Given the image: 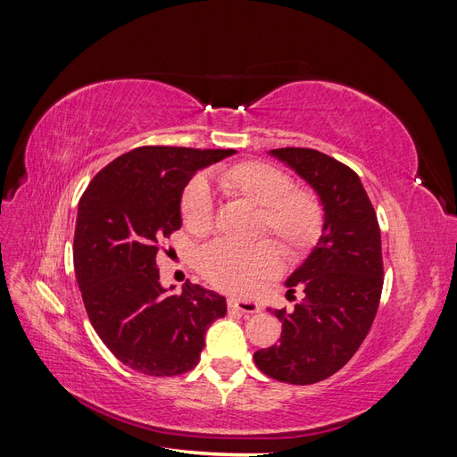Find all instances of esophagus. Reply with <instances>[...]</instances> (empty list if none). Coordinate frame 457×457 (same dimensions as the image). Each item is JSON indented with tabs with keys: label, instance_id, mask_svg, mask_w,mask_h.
<instances>
[{
	"label": "esophagus",
	"instance_id": "34e87169",
	"mask_svg": "<svg viewBox=\"0 0 457 457\" xmlns=\"http://www.w3.org/2000/svg\"><path fill=\"white\" fill-rule=\"evenodd\" d=\"M228 309L232 311H238V312H244V314H253V312H259V305L253 301H242V299H234L230 297L228 301Z\"/></svg>",
	"mask_w": 457,
	"mask_h": 457
}]
</instances>
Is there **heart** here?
Masks as SVG:
<instances>
[{
    "instance_id": "b5f03b06",
    "label": "heart",
    "mask_w": 457,
    "mask_h": 457,
    "mask_svg": "<svg viewBox=\"0 0 457 457\" xmlns=\"http://www.w3.org/2000/svg\"><path fill=\"white\" fill-rule=\"evenodd\" d=\"M215 183L228 200L257 207L253 237H269L287 259H301L324 228V207L314 190L292 185L282 170L259 160H244L215 171ZM187 230L205 237L215 225L212 192L202 177L192 179L181 196ZM200 272L213 286L250 295L280 272V259L269 242L234 245L215 242L198 257Z\"/></svg>"
}]
</instances>
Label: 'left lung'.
<instances>
[{
	"instance_id": "left-lung-1",
	"label": "left lung",
	"mask_w": 457,
	"mask_h": 457,
	"mask_svg": "<svg viewBox=\"0 0 457 457\" xmlns=\"http://www.w3.org/2000/svg\"><path fill=\"white\" fill-rule=\"evenodd\" d=\"M270 156L314 188L324 228L286 282L287 294L299 286L305 299L292 312L274 311L280 343L257 351L253 361L272 379L311 385L339 371L368 336L383 289L381 232L361 177L347 165L312 148H276Z\"/></svg>"
}]
</instances>
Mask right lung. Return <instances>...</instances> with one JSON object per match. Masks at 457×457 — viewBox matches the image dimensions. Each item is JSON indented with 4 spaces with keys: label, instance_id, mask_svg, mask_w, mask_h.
<instances>
[{
    "label": "right lung",
    "instance_id": "obj_1",
    "mask_svg": "<svg viewBox=\"0 0 457 457\" xmlns=\"http://www.w3.org/2000/svg\"><path fill=\"white\" fill-rule=\"evenodd\" d=\"M232 148L141 146L93 177L78 205L74 269L96 336L121 364L171 378L195 368L205 331L227 314V301L185 282L160 284V242L181 228V196L198 170ZM173 289V286L170 287Z\"/></svg>",
    "mask_w": 457,
    "mask_h": 457
}]
</instances>
